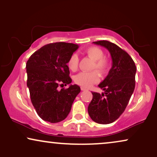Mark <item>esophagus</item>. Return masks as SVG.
<instances>
[{
	"label": "esophagus",
	"instance_id": "esophagus-1",
	"mask_svg": "<svg viewBox=\"0 0 157 157\" xmlns=\"http://www.w3.org/2000/svg\"><path fill=\"white\" fill-rule=\"evenodd\" d=\"M81 90H87V89H85L84 88H82V87H81Z\"/></svg>",
	"mask_w": 157,
	"mask_h": 157
}]
</instances>
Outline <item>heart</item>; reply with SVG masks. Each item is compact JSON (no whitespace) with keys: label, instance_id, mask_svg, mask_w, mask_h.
I'll return each instance as SVG.
<instances>
[{"label":"heart","instance_id":"heart-1","mask_svg":"<svg viewBox=\"0 0 157 157\" xmlns=\"http://www.w3.org/2000/svg\"><path fill=\"white\" fill-rule=\"evenodd\" d=\"M85 53L94 61L93 64V69H97L102 75L108 72L110 68V60L104 56V51L101 48L97 46H90L85 49ZM79 57L77 53H72L69 56L67 61V66L72 71H76L78 68ZM76 84L80 85L82 88H89L91 85L98 82L99 75L96 71L93 72H82L78 73L74 77Z\"/></svg>","mask_w":157,"mask_h":157}]
</instances>
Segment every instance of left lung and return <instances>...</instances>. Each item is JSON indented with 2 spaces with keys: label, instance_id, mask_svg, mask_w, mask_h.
Returning <instances> with one entry per match:
<instances>
[{
  "label": "left lung",
  "instance_id": "8db88e82",
  "mask_svg": "<svg viewBox=\"0 0 157 157\" xmlns=\"http://www.w3.org/2000/svg\"><path fill=\"white\" fill-rule=\"evenodd\" d=\"M109 51L112 67L98 87L101 94L92 92L93 98L88 112L92 120L98 124H110L120 117L125 110L136 85V67L126 51L107 40L93 42Z\"/></svg>",
  "mask_w": 157,
  "mask_h": 157
}]
</instances>
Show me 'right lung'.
Masks as SVG:
<instances>
[{"label": "right lung", "mask_w": 157, "mask_h": 157, "mask_svg": "<svg viewBox=\"0 0 157 157\" xmlns=\"http://www.w3.org/2000/svg\"><path fill=\"white\" fill-rule=\"evenodd\" d=\"M78 48L73 43H50L35 51L27 61V85L32 104L44 121L56 123L64 120L80 92L77 85L59 89L72 82L67 61Z\"/></svg>", "instance_id": "1"}]
</instances>
